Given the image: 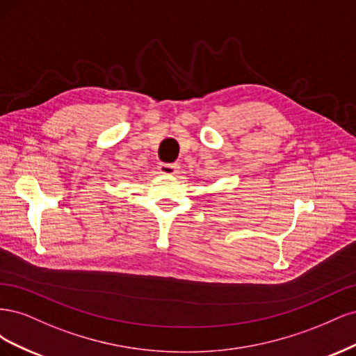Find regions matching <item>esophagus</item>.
<instances>
[{
    "label": "esophagus",
    "instance_id": "1",
    "mask_svg": "<svg viewBox=\"0 0 356 356\" xmlns=\"http://www.w3.org/2000/svg\"><path fill=\"white\" fill-rule=\"evenodd\" d=\"M159 170H160V174H163V175H175L178 172V165H175V163H160Z\"/></svg>",
    "mask_w": 356,
    "mask_h": 356
}]
</instances>
